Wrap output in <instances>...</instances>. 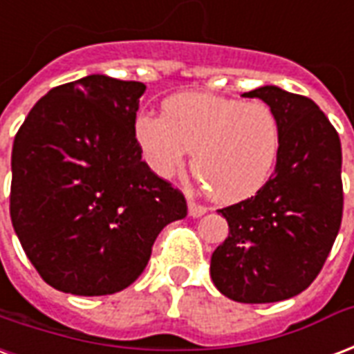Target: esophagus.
I'll return each mask as SVG.
<instances>
[{
	"instance_id": "1",
	"label": "esophagus",
	"mask_w": 354,
	"mask_h": 354,
	"mask_svg": "<svg viewBox=\"0 0 354 354\" xmlns=\"http://www.w3.org/2000/svg\"><path fill=\"white\" fill-rule=\"evenodd\" d=\"M206 212L208 210H206L204 206H201V204L195 203V201H189V203H187V214H189L191 217H201L204 216Z\"/></svg>"
}]
</instances>
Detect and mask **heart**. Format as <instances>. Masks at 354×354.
Masks as SVG:
<instances>
[{
    "label": "heart",
    "instance_id": "1",
    "mask_svg": "<svg viewBox=\"0 0 354 354\" xmlns=\"http://www.w3.org/2000/svg\"><path fill=\"white\" fill-rule=\"evenodd\" d=\"M135 140L146 165L159 178L191 170L217 203L255 195L270 178L281 142L276 114L261 101L184 91L163 103V116L135 118Z\"/></svg>",
    "mask_w": 354,
    "mask_h": 354
}]
</instances>
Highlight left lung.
I'll use <instances>...</instances> for the list:
<instances>
[{
    "mask_svg": "<svg viewBox=\"0 0 354 354\" xmlns=\"http://www.w3.org/2000/svg\"><path fill=\"white\" fill-rule=\"evenodd\" d=\"M270 106L281 142L276 169L257 195L219 214L229 236L214 251L212 281L242 304L300 295L323 268L342 225V142L311 99L266 84L243 93Z\"/></svg>",
    "mask_w": 354,
    "mask_h": 354,
    "instance_id": "8db88e82",
    "label": "left lung"
}]
</instances>
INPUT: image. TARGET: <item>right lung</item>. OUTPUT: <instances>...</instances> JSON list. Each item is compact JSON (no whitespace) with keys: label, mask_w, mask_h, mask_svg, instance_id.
<instances>
[{"label":"right lung","mask_w":354,"mask_h":354,"mask_svg":"<svg viewBox=\"0 0 354 354\" xmlns=\"http://www.w3.org/2000/svg\"><path fill=\"white\" fill-rule=\"evenodd\" d=\"M142 82L88 75L39 99L10 156V221L46 283L78 297L129 287L184 195L142 161Z\"/></svg>","instance_id":"1"}]
</instances>
